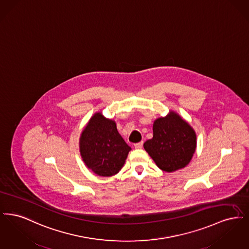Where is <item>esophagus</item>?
I'll return each mask as SVG.
<instances>
[{
  "label": "esophagus",
  "mask_w": 249,
  "mask_h": 249,
  "mask_svg": "<svg viewBox=\"0 0 249 249\" xmlns=\"http://www.w3.org/2000/svg\"><path fill=\"white\" fill-rule=\"evenodd\" d=\"M142 143H143V142H136V143H134V147L135 148H142Z\"/></svg>",
  "instance_id": "obj_1"
}]
</instances>
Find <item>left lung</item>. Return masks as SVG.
<instances>
[{"instance_id":"obj_1","label":"left lung","mask_w":249,"mask_h":249,"mask_svg":"<svg viewBox=\"0 0 249 249\" xmlns=\"http://www.w3.org/2000/svg\"><path fill=\"white\" fill-rule=\"evenodd\" d=\"M196 133L175 112L153 124V138L143 143L145 151L164 172H175L190 163L196 149Z\"/></svg>"}]
</instances>
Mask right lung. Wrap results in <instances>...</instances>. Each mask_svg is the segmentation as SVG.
Returning <instances> with one entry per match:
<instances>
[{
    "instance_id": "1",
    "label": "right lung",
    "mask_w": 249,
    "mask_h": 249,
    "mask_svg": "<svg viewBox=\"0 0 249 249\" xmlns=\"http://www.w3.org/2000/svg\"><path fill=\"white\" fill-rule=\"evenodd\" d=\"M80 154L97 176L112 177L124 165L130 146L119 134L116 122L96 113L80 136Z\"/></svg>"
}]
</instances>
